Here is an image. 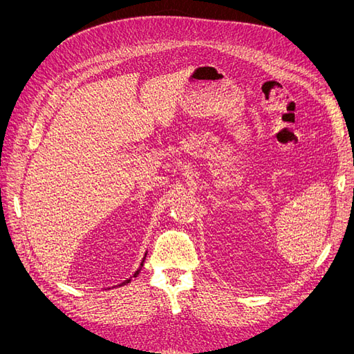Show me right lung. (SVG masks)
<instances>
[{"label": "right lung", "mask_w": 354, "mask_h": 354, "mask_svg": "<svg viewBox=\"0 0 354 354\" xmlns=\"http://www.w3.org/2000/svg\"><path fill=\"white\" fill-rule=\"evenodd\" d=\"M143 261H145V259H143ZM143 261H142V266H143ZM142 266H140V269H142ZM140 269H138V270L134 273V277L138 274V272H140ZM130 281H131V279H127V281H125V282H122L121 285H125V283H128V282H130Z\"/></svg>", "instance_id": "1"}]
</instances>
